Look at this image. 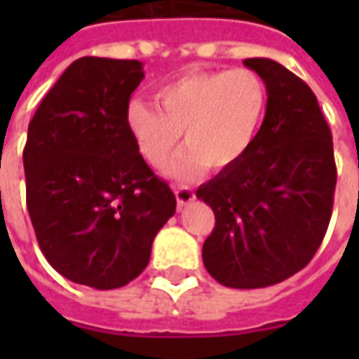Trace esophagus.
<instances>
[{
  "label": "esophagus",
  "instance_id": "34e87169",
  "mask_svg": "<svg viewBox=\"0 0 359 359\" xmlns=\"http://www.w3.org/2000/svg\"><path fill=\"white\" fill-rule=\"evenodd\" d=\"M175 196H177V202L179 205H187V203L194 202L196 200V194L192 188L188 187H177L175 188Z\"/></svg>",
  "mask_w": 359,
  "mask_h": 359
}]
</instances>
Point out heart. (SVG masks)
<instances>
[{
	"instance_id": "b5f03b06",
	"label": "heart",
	"mask_w": 359,
	"mask_h": 359,
	"mask_svg": "<svg viewBox=\"0 0 359 359\" xmlns=\"http://www.w3.org/2000/svg\"><path fill=\"white\" fill-rule=\"evenodd\" d=\"M159 107L130 100L125 125L151 167L161 169L180 140L187 148L169 165L172 179L190 180L211 169L238 163L254 146L267 107L259 76L246 69L192 73L156 90Z\"/></svg>"
}]
</instances>
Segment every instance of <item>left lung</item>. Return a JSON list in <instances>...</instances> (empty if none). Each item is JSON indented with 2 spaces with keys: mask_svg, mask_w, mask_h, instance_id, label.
<instances>
[{
  "mask_svg": "<svg viewBox=\"0 0 359 359\" xmlns=\"http://www.w3.org/2000/svg\"><path fill=\"white\" fill-rule=\"evenodd\" d=\"M267 90L254 146L196 190L215 213L203 265L229 288H264L309 264L331 221L337 167L316 94L267 57L244 61Z\"/></svg>",
  "mask_w": 359,
  "mask_h": 359,
  "instance_id": "obj_1",
  "label": "left lung"
}]
</instances>
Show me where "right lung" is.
<instances>
[{"mask_svg": "<svg viewBox=\"0 0 359 359\" xmlns=\"http://www.w3.org/2000/svg\"><path fill=\"white\" fill-rule=\"evenodd\" d=\"M142 79L136 59H76L28 125L27 205L40 250L63 277L97 290L146 269L177 208L126 130L125 109Z\"/></svg>", "mask_w": 359, "mask_h": 359, "instance_id": "add662e5", "label": "right lung"}]
</instances>
